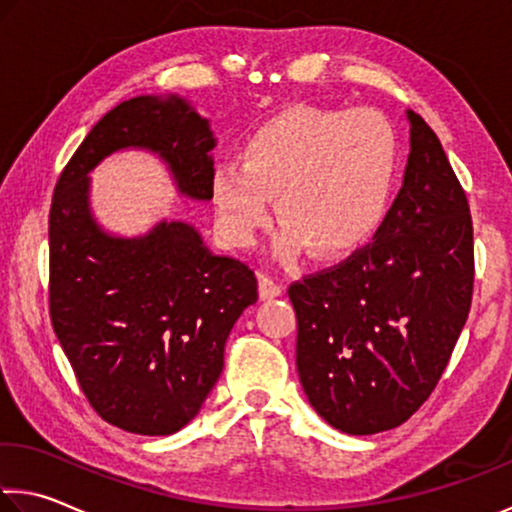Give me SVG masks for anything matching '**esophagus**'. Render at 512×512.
I'll return each mask as SVG.
<instances>
[{
  "label": "esophagus",
  "instance_id": "34e87169",
  "mask_svg": "<svg viewBox=\"0 0 512 512\" xmlns=\"http://www.w3.org/2000/svg\"><path fill=\"white\" fill-rule=\"evenodd\" d=\"M282 294V285L271 275H259V296L262 298H275Z\"/></svg>",
  "mask_w": 512,
  "mask_h": 512
}]
</instances>
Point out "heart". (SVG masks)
I'll use <instances>...</instances> for the list:
<instances>
[{"label":"heart","instance_id":"obj_1","mask_svg":"<svg viewBox=\"0 0 512 512\" xmlns=\"http://www.w3.org/2000/svg\"><path fill=\"white\" fill-rule=\"evenodd\" d=\"M399 136L376 109L291 107L264 120L241 148V164L214 170L212 200L223 237L248 246L275 216L278 248L296 257L348 253L392 205Z\"/></svg>","mask_w":512,"mask_h":512}]
</instances>
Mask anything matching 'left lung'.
<instances>
[{
    "mask_svg": "<svg viewBox=\"0 0 512 512\" xmlns=\"http://www.w3.org/2000/svg\"><path fill=\"white\" fill-rule=\"evenodd\" d=\"M403 186L373 239L289 287L296 367L312 408L348 435L401 426L442 378L474 291L467 196L424 118L408 111Z\"/></svg>",
    "mask_w": 512,
    "mask_h": 512,
    "instance_id": "left-lung-1",
    "label": "left lung"
}]
</instances>
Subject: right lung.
Returning a JSON list of instances; mask_svg holds the SVG:
<instances>
[{"mask_svg":"<svg viewBox=\"0 0 512 512\" xmlns=\"http://www.w3.org/2000/svg\"><path fill=\"white\" fill-rule=\"evenodd\" d=\"M216 139L177 95H139L97 123L56 182L50 209V316L93 410L139 435H170L198 415L257 278L214 255L196 227L161 221L116 237L93 218L88 173L109 154H159L177 191L212 200Z\"/></svg>","mask_w":512,"mask_h":512,"instance_id":"1","label":"right lung"}]
</instances>
